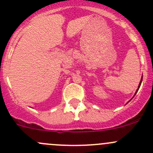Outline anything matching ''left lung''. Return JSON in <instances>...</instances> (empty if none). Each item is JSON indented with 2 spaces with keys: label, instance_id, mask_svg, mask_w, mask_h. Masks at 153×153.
Returning a JSON list of instances; mask_svg holds the SVG:
<instances>
[{
  "label": "left lung",
  "instance_id": "obj_1",
  "mask_svg": "<svg viewBox=\"0 0 153 153\" xmlns=\"http://www.w3.org/2000/svg\"><path fill=\"white\" fill-rule=\"evenodd\" d=\"M142 79H143V77H141V79H140V83H139V85H138V88L137 89V91H136V93H137V91H138V89H139V88H140V84H141V82H142ZM135 93V94H136Z\"/></svg>",
  "mask_w": 153,
  "mask_h": 153
}]
</instances>
